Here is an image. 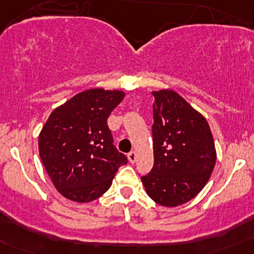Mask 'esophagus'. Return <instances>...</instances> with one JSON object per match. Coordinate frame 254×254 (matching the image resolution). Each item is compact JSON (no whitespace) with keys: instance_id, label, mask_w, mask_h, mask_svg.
<instances>
[{"instance_id":"1","label":"esophagus","mask_w":254,"mask_h":254,"mask_svg":"<svg viewBox=\"0 0 254 254\" xmlns=\"http://www.w3.org/2000/svg\"><path fill=\"white\" fill-rule=\"evenodd\" d=\"M127 158H128L129 163H134L136 159H137V154H136V151H131L128 155H127Z\"/></svg>"}]
</instances>
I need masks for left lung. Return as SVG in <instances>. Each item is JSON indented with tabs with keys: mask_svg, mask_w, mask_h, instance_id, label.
<instances>
[{
	"mask_svg": "<svg viewBox=\"0 0 254 254\" xmlns=\"http://www.w3.org/2000/svg\"><path fill=\"white\" fill-rule=\"evenodd\" d=\"M154 167L141 177L152 201L164 207L185 205L202 190L216 163L205 117L174 90L152 91Z\"/></svg>",
	"mask_w": 254,
	"mask_h": 254,
	"instance_id": "left-lung-1",
	"label": "left lung"
}]
</instances>
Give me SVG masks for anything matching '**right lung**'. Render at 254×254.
Returning a JSON list of instances; mask_svg holds the SVG:
<instances>
[{
    "label": "right lung",
    "instance_id": "1",
    "mask_svg": "<svg viewBox=\"0 0 254 254\" xmlns=\"http://www.w3.org/2000/svg\"><path fill=\"white\" fill-rule=\"evenodd\" d=\"M125 95L122 90L87 89L56 108L44 123L38 140L40 159L64 198L78 203L99 198L127 164L107 125Z\"/></svg>",
    "mask_w": 254,
    "mask_h": 254
}]
</instances>
